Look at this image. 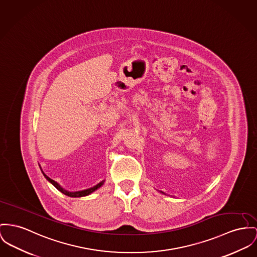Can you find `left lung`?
Listing matches in <instances>:
<instances>
[{
	"instance_id": "8db88e82",
	"label": "left lung",
	"mask_w": 257,
	"mask_h": 257,
	"mask_svg": "<svg viewBox=\"0 0 257 257\" xmlns=\"http://www.w3.org/2000/svg\"><path fill=\"white\" fill-rule=\"evenodd\" d=\"M160 192H161V193H162V194H165V193H164V192H162V191H160ZM165 195H166V194H165Z\"/></svg>"
}]
</instances>
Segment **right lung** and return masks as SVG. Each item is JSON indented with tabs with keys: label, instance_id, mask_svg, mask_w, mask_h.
Returning a JSON list of instances; mask_svg holds the SVG:
<instances>
[{
	"label": "right lung",
	"instance_id": "1",
	"mask_svg": "<svg viewBox=\"0 0 257 257\" xmlns=\"http://www.w3.org/2000/svg\"><path fill=\"white\" fill-rule=\"evenodd\" d=\"M39 166H40V165H39ZM40 169H41V171H42V168H41V167H40ZM42 172H43L44 176L46 177V179H47L49 182H51L55 188L57 189L58 191H60L61 193H63L64 195H66V196H68V197H71V198H81V197H86V196H88V195H90L91 193H93L94 191H96L97 189L100 188V187L102 186L103 184H104V182H105V180H102V181H100L98 184H96V185H95V186H93V187L85 189V190H81V191L71 192V191H68V190H66V189L61 187V186H60L56 181L52 180V178H50L48 175H46L44 171H42Z\"/></svg>",
	"mask_w": 257,
	"mask_h": 257
}]
</instances>
